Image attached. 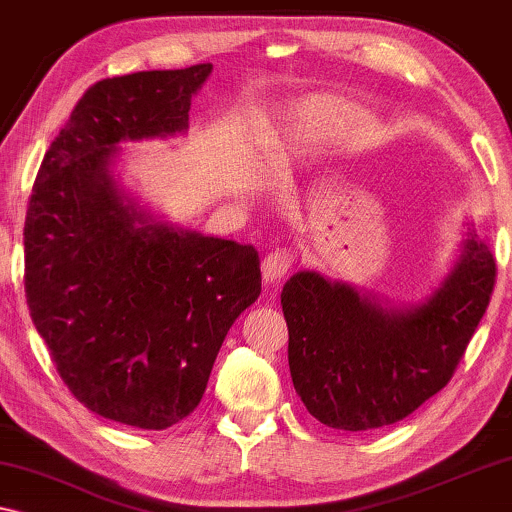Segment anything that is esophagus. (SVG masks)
Returning a JSON list of instances; mask_svg holds the SVG:
<instances>
[{"mask_svg":"<svg viewBox=\"0 0 512 512\" xmlns=\"http://www.w3.org/2000/svg\"><path fill=\"white\" fill-rule=\"evenodd\" d=\"M291 265H293L291 251H286V249L270 251V254L263 258V265H261V268H263V282L265 284L279 282V279H282L286 272L291 270Z\"/></svg>","mask_w":512,"mask_h":512,"instance_id":"obj_1","label":"esophagus"}]
</instances>
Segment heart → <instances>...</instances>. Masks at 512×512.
Masks as SVG:
<instances>
[{"label": "heart", "mask_w": 512, "mask_h": 512, "mask_svg": "<svg viewBox=\"0 0 512 512\" xmlns=\"http://www.w3.org/2000/svg\"><path fill=\"white\" fill-rule=\"evenodd\" d=\"M354 130V111L338 100H310L300 104L293 123L279 144V156L298 153L319 146L331 139H340Z\"/></svg>", "instance_id": "b5f03b06"}]
</instances>
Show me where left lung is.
I'll use <instances>...</instances> for the list:
<instances>
[{"label": "left lung", "instance_id": "1", "mask_svg": "<svg viewBox=\"0 0 512 512\" xmlns=\"http://www.w3.org/2000/svg\"><path fill=\"white\" fill-rule=\"evenodd\" d=\"M496 284L480 237L417 307L387 310L352 286L298 272L282 291L289 368L307 412L340 431L396 424L452 380Z\"/></svg>", "mask_w": 512, "mask_h": 512}]
</instances>
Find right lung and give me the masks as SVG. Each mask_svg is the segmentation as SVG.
<instances>
[{"label":"right lung","mask_w":512,"mask_h":512,"mask_svg":"<svg viewBox=\"0 0 512 512\" xmlns=\"http://www.w3.org/2000/svg\"><path fill=\"white\" fill-rule=\"evenodd\" d=\"M212 65L90 86L48 146L25 216V296L58 375L95 415L160 431L198 408L230 326L261 296L254 247L153 223L109 165L188 128Z\"/></svg>","instance_id":"1"}]
</instances>
